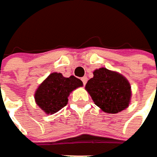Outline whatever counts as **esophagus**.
<instances>
[{
    "instance_id": "esophagus-1",
    "label": "esophagus",
    "mask_w": 157,
    "mask_h": 157,
    "mask_svg": "<svg viewBox=\"0 0 157 157\" xmlns=\"http://www.w3.org/2000/svg\"><path fill=\"white\" fill-rule=\"evenodd\" d=\"M81 80H82V82H83L84 85H85V84H86V83H87V81H88V78H87V77H83V78H81Z\"/></svg>"
}]
</instances>
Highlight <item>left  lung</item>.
<instances>
[{
    "instance_id": "left-lung-1",
    "label": "left lung",
    "mask_w": 157,
    "mask_h": 157,
    "mask_svg": "<svg viewBox=\"0 0 157 157\" xmlns=\"http://www.w3.org/2000/svg\"><path fill=\"white\" fill-rule=\"evenodd\" d=\"M94 77L88 81L85 90L94 104L106 113H117L130 103L131 86L122 74L105 67L94 70Z\"/></svg>"
}]
</instances>
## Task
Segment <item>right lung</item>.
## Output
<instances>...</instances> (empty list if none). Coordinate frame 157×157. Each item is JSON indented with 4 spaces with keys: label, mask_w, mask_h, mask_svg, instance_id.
Returning <instances> with one entry per match:
<instances>
[{
    "label": "right lung",
    "mask_w": 157,
    "mask_h": 157,
    "mask_svg": "<svg viewBox=\"0 0 157 157\" xmlns=\"http://www.w3.org/2000/svg\"><path fill=\"white\" fill-rule=\"evenodd\" d=\"M81 86L83 82L74 76L65 78L62 73H52L35 91V102L46 114H53L64 107L70 93Z\"/></svg>",
    "instance_id": "obj_1"
}]
</instances>
